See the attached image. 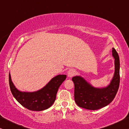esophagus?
<instances>
[{
	"label": "esophagus",
	"instance_id": "1",
	"mask_svg": "<svg viewBox=\"0 0 129 129\" xmlns=\"http://www.w3.org/2000/svg\"><path fill=\"white\" fill-rule=\"evenodd\" d=\"M75 74H76L75 70L73 69H70V70H68L67 75H68V76L69 77H72L74 75H75Z\"/></svg>",
	"mask_w": 129,
	"mask_h": 129
}]
</instances>
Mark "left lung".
<instances>
[{
  "label": "left lung",
  "mask_w": 129,
  "mask_h": 129,
  "mask_svg": "<svg viewBox=\"0 0 129 129\" xmlns=\"http://www.w3.org/2000/svg\"><path fill=\"white\" fill-rule=\"evenodd\" d=\"M112 49L114 73L108 86L95 87L80 76L72 77L75 84V100L79 107L87 110H98L106 106L115 98L120 83V60L115 49Z\"/></svg>",
  "instance_id": "1"
}]
</instances>
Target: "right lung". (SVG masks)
<instances>
[{"label":"right lung","mask_w":129,"mask_h":129,"mask_svg":"<svg viewBox=\"0 0 129 129\" xmlns=\"http://www.w3.org/2000/svg\"><path fill=\"white\" fill-rule=\"evenodd\" d=\"M66 78L65 75H57L41 89L27 92L19 90L12 82L10 74L9 75L10 89L14 98L23 106L33 111H42L49 108L55 101L59 87Z\"/></svg>","instance_id":"right-lung-1"}]
</instances>
